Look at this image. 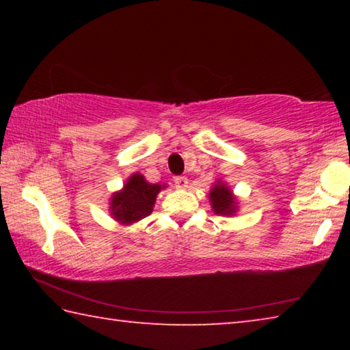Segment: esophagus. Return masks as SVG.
Wrapping results in <instances>:
<instances>
[{
  "mask_svg": "<svg viewBox=\"0 0 350 350\" xmlns=\"http://www.w3.org/2000/svg\"><path fill=\"white\" fill-rule=\"evenodd\" d=\"M174 183H176V188L185 189L188 187V179H187L185 176H176L174 177Z\"/></svg>",
  "mask_w": 350,
  "mask_h": 350,
  "instance_id": "1",
  "label": "esophagus"
}]
</instances>
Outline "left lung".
Listing matches in <instances>:
<instances>
[{
	"label": "left lung",
	"instance_id": "8db88e82",
	"mask_svg": "<svg viewBox=\"0 0 350 350\" xmlns=\"http://www.w3.org/2000/svg\"><path fill=\"white\" fill-rule=\"evenodd\" d=\"M211 208L216 215L221 216H233L238 210V202L232 189H230L222 180H216L210 191Z\"/></svg>",
	"mask_w": 350,
	"mask_h": 350
}]
</instances>
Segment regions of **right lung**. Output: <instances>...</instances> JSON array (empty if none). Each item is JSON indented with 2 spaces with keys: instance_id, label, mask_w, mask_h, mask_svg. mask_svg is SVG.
<instances>
[{
  "instance_id": "obj_1",
  "label": "right lung",
  "mask_w": 350,
  "mask_h": 350,
  "mask_svg": "<svg viewBox=\"0 0 350 350\" xmlns=\"http://www.w3.org/2000/svg\"><path fill=\"white\" fill-rule=\"evenodd\" d=\"M162 188L165 185L146 182L140 173L133 174L120 191L112 194L109 202L111 215L122 225L142 221L151 215L157 194Z\"/></svg>"
}]
</instances>
